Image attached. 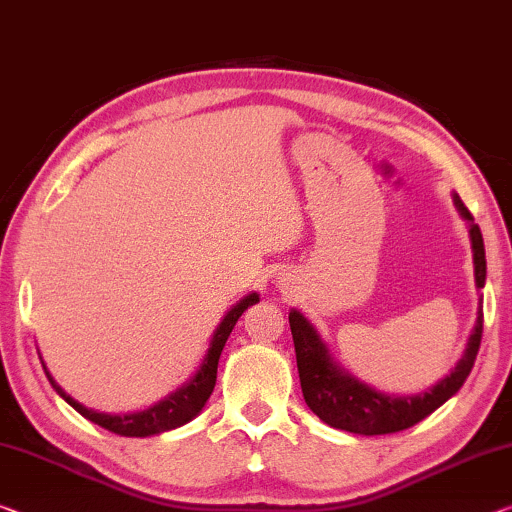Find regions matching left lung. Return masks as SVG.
<instances>
[{
    "instance_id": "8db88e82",
    "label": "left lung",
    "mask_w": 512,
    "mask_h": 512,
    "mask_svg": "<svg viewBox=\"0 0 512 512\" xmlns=\"http://www.w3.org/2000/svg\"><path fill=\"white\" fill-rule=\"evenodd\" d=\"M453 203L469 224L471 251H474V277L476 288L485 286V247L483 235L478 224L471 217L465 203L458 194H453ZM290 332H293L297 371H300L302 393L309 410L325 421L327 426L355 432V435H389L412 428L414 423L426 419L437 407H442L448 398L460 391L462 384L474 368V361L481 348L483 336V297L478 306L476 325L471 329L467 348L462 359L428 391L416 393V396H389V393L375 391L368 384L359 382L329 355L327 345L322 343L316 327L306 320L300 311L293 309L288 313Z\"/></svg>"
}]
</instances>
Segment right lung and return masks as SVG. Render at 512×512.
<instances>
[{
	"label": "right lung",
	"mask_w": 512,
	"mask_h": 512,
	"mask_svg": "<svg viewBox=\"0 0 512 512\" xmlns=\"http://www.w3.org/2000/svg\"><path fill=\"white\" fill-rule=\"evenodd\" d=\"M258 302V295L251 293L247 297H242V300L233 306V309L226 313L219 322L215 332H212V341H210V348L206 352V357H203L199 371L194 373V377L183 387L176 389L174 393H169L167 398H162L160 403H155L148 407L144 412H135V414H102V412H93L89 407H84L77 403L75 398H70L68 393L59 387L57 382H54V377L45 368V375L50 384L54 387V391L59 393L61 398L66 400L70 407H75L77 412H80L84 419H89L96 423V426L105 428L109 432H116V435L121 437H151V435H160V432H167V430H174L185 426V423H190L196 414L203 410V405L208 403L212 389H215V382H217V364H219V355H222L224 345H226V338L231 336L235 322L238 318L245 313L249 306H254Z\"/></svg>",
	"instance_id": "add662e5"
}]
</instances>
